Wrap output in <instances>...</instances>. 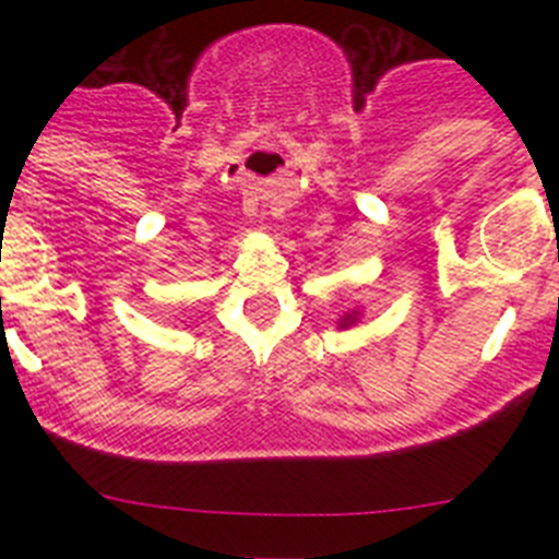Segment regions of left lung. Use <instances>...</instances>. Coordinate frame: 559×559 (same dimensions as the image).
<instances>
[{"label": "left lung", "instance_id": "left-lung-1", "mask_svg": "<svg viewBox=\"0 0 559 559\" xmlns=\"http://www.w3.org/2000/svg\"><path fill=\"white\" fill-rule=\"evenodd\" d=\"M358 319H360V310L355 308V310H347V313L341 316L335 324H338V330H349V328H355V322H358Z\"/></svg>", "mask_w": 559, "mask_h": 559}]
</instances>
